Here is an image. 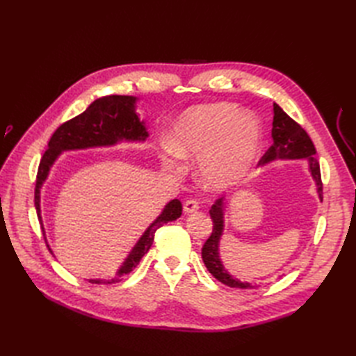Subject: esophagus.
<instances>
[{
	"label": "esophagus",
	"mask_w": 356,
	"mask_h": 356,
	"mask_svg": "<svg viewBox=\"0 0 356 356\" xmlns=\"http://www.w3.org/2000/svg\"><path fill=\"white\" fill-rule=\"evenodd\" d=\"M199 211V202L195 200V199H188L186 203H184V212L186 213H193Z\"/></svg>",
	"instance_id": "esophagus-1"
}]
</instances>
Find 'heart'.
I'll return each mask as SVG.
<instances>
[{
	"label": "heart",
	"mask_w": 356,
	"mask_h": 356,
	"mask_svg": "<svg viewBox=\"0 0 356 356\" xmlns=\"http://www.w3.org/2000/svg\"><path fill=\"white\" fill-rule=\"evenodd\" d=\"M261 144V127L250 113L232 104L193 106L181 114L161 145L163 165L178 174V159L199 160V175L204 187L229 190L250 174Z\"/></svg>",
	"instance_id": "b5f03b06"
}]
</instances>
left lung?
<instances>
[{
    "mask_svg": "<svg viewBox=\"0 0 356 356\" xmlns=\"http://www.w3.org/2000/svg\"><path fill=\"white\" fill-rule=\"evenodd\" d=\"M273 127H272V138L273 144L267 149L266 154L261 157L260 163L266 165L273 160H296V159H306L309 163V170L312 177L316 182V190L319 199L322 200V181H321V169L319 161L316 159V149L314 143H312L307 132L301 127L297 122H294L281 106L273 104ZM224 197L215 200V203L209 209V215L213 222V229L209 236V239L204 242L202 248V258L207 266L209 273L218 279V281L230 288H242L251 289L258 285H251L250 282H241L239 279L233 277L221 263L220 258V239L224 230Z\"/></svg>",
    "mask_w": 356,
    "mask_h": 356,
    "instance_id": "obj_1",
    "label": "left lung"
}]
</instances>
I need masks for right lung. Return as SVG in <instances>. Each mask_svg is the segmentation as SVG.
<instances>
[{
    "label": "right lung",
    "mask_w": 356,
    "mask_h": 356,
    "mask_svg": "<svg viewBox=\"0 0 356 356\" xmlns=\"http://www.w3.org/2000/svg\"><path fill=\"white\" fill-rule=\"evenodd\" d=\"M135 96L111 95L93 101L89 108L80 115L60 124L49 141L47 152L42 154L40 161L37 181H35V209L41 222L40 209V190L49 177L50 168L55 163L62 152L70 149H84L93 147H110L120 141H145L148 138L144 122L139 120L135 113ZM182 204L178 199L170 200L159 217L149 224V227L139 238L136 245L129 252L127 258L118 268L114 277L108 279H89L92 284H115L120 282L123 276L131 273L148 252L154 241V233L161 225L175 221L181 217ZM42 224V222H41ZM49 246V245H47ZM51 252V250H50Z\"/></svg>",
    "instance_id": "obj_1"
}]
</instances>
